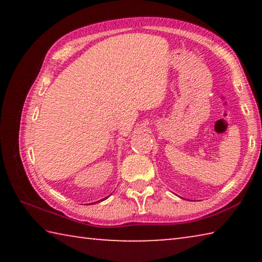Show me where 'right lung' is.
<instances>
[{
    "label": "right lung",
    "mask_w": 262,
    "mask_h": 262,
    "mask_svg": "<svg viewBox=\"0 0 262 262\" xmlns=\"http://www.w3.org/2000/svg\"><path fill=\"white\" fill-rule=\"evenodd\" d=\"M105 199H106V198H105Z\"/></svg>",
    "instance_id": "right-lung-1"
}]
</instances>
